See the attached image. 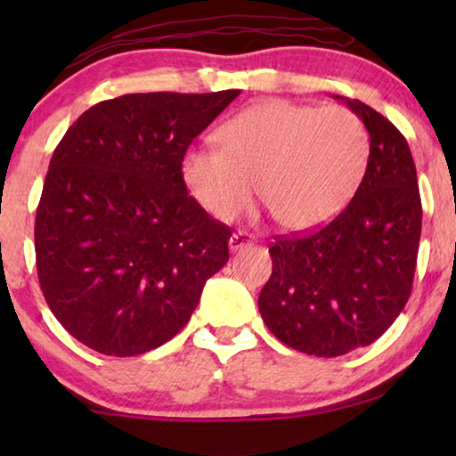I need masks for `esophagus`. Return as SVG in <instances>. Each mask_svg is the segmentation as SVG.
I'll return each instance as SVG.
<instances>
[{
  "mask_svg": "<svg viewBox=\"0 0 456 456\" xmlns=\"http://www.w3.org/2000/svg\"><path fill=\"white\" fill-rule=\"evenodd\" d=\"M248 245H253V236L247 234V232H234L228 240L230 251H242V248L248 247Z\"/></svg>",
  "mask_w": 456,
  "mask_h": 456,
  "instance_id": "1",
  "label": "esophagus"
}]
</instances>
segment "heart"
Here are the masks:
<instances>
[{"label":"heart","instance_id":"heart-1","mask_svg":"<svg viewBox=\"0 0 456 456\" xmlns=\"http://www.w3.org/2000/svg\"><path fill=\"white\" fill-rule=\"evenodd\" d=\"M222 149H189L183 178L195 201L232 222L257 195L289 230H309L338 214L365 172L370 136L340 105L311 108L284 99L255 103L217 133Z\"/></svg>","mask_w":456,"mask_h":456}]
</instances>
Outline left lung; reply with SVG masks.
<instances>
[{
	"mask_svg": "<svg viewBox=\"0 0 456 456\" xmlns=\"http://www.w3.org/2000/svg\"><path fill=\"white\" fill-rule=\"evenodd\" d=\"M342 99L370 133L357 192L326 226L280 236L259 311L270 332L297 351L340 357L378 340L413 289L421 199L407 139L359 99Z\"/></svg>",
	"mask_w": 456,
	"mask_h": 456,
	"instance_id": "left-lung-1",
	"label": "left lung"
}]
</instances>
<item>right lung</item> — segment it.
Instances as JSON below:
<instances>
[{
    "mask_svg": "<svg viewBox=\"0 0 456 456\" xmlns=\"http://www.w3.org/2000/svg\"><path fill=\"white\" fill-rule=\"evenodd\" d=\"M240 91L133 93L93 105L49 161L37 273L78 342L134 357L174 338L228 261L232 232L186 191L183 158Z\"/></svg>",
    "mask_w": 456,
    "mask_h": 456,
    "instance_id": "right-lung-1",
    "label": "right lung"
}]
</instances>
